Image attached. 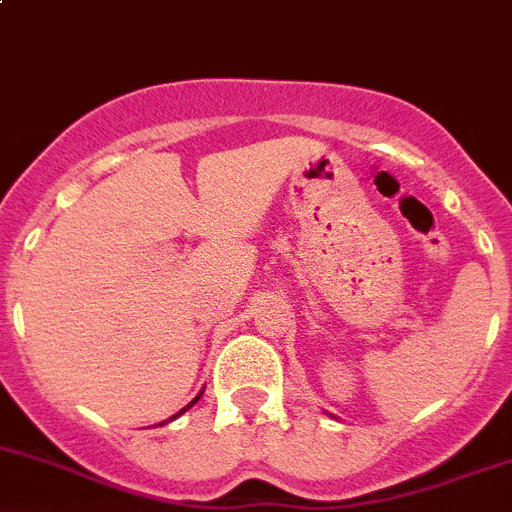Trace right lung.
Wrapping results in <instances>:
<instances>
[{"label":"right lung","instance_id":"right-lung-1","mask_svg":"<svg viewBox=\"0 0 512 512\" xmlns=\"http://www.w3.org/2000/svg\"><path fill=\"white\" fill-rule=\"evenodd\" d=\"M197 400H200V395H197V398H195V400H192V403H190V405H187V408H182V410H180V413H177V415H182V413H185V410H190V408H192V405H195V403H197ZM177 415H172V418H170V420H175V418H177ZM160 425H165V423H160Z\"/></svg>","mask_w":512,"mask_h":512}]
</instances>
